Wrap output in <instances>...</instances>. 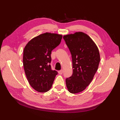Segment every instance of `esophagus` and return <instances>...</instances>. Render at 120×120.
Here are the masks:
<instances>
[{
    "label": "esophagus",
    "instance_id": "esophagus-1",
    "mask_svg": "<svg viewBox=\"0 0 120 120\" xmlns=\"http://www.w3.org/2000/svg\"><path fill=\"white\" fill-rule=\"evenodd\" d=\"M63 71L62 70H60V71H58V73L60 75H62L63 74Z\"/></svg>",
    "mask_w": 120,
    "mask_h": 120
}]
</instances>
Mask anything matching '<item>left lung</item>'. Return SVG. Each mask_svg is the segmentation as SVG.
Returning a JSON list of instances; mask_svg holds the SVG:
<instances>
[{"instance_id": "obj_1", "label": "left lung", "mask_w": 120, "mask_h": 120, "mask_svg": "<svg viewBox=\"0 0 120 120\" xmlns=\"http://www.w3.org/2000/svg\"><path fill=\"white\" fill-rule=\"evenodd\" d=\"M63 39L72 55L73 68L66 85L70 93H79L91 83L98 69L99 50L91 38L82 32L64 35Z\"/></svg>"}]
</instances>
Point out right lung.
Returning <instances> with one entry per match:
<instances>
[{"label":"right lung","instance_id":"add662e5","mask_svg":"<svg viewBox=\"0 0 120 120\" xmlns=\"http://www.w3.org/2000/svg\"><path fill=\"white\" fill-rule=\"evenodd\" d=\"M62 35L44 33L33 38L25 47L23 65L28 81L35 90L46 92L52 88L58 72L50 63L52 51L60 44Z\"/></svg>","mask_w":120,"mask_h":120}]
</instances>
